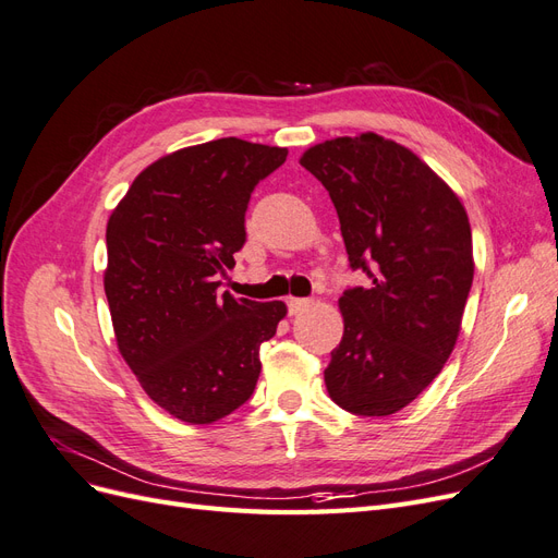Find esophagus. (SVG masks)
Returning <instances> with one entry per match:
<instances>
[{
  "label": "esophagus",
  "mask_w": 558,
  "mask_h": 558,
  "mask_svg": "<svg viewBox=\"0 0 558 558\" xmlns=\"http://www.w3.org/2000/svg\"><path fill=\"white\" fill-rule=\"evenodd\" d=\"M286 305H289V314L293 316V314L305 312L310 307V300L307 298H289L286 300Z\"/></svg>",
  "instance_id": "obj_1"
}]
</instances>
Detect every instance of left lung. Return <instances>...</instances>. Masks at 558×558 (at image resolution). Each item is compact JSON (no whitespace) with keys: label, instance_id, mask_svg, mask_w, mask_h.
Here are the masks:
<instances>
[{"label":"left lung","instance_id":"obj_1","mask_svg":"<svg viewBox=\"0 0 558 558\" xmlns=\"http://www.w3.org/2000/svg\"><path fill=\"white\" fill-rule=\"evenodd\" d=\"M300 165L324 183L349 265L369 279L340 298L328 393L351 414H396L440 375L459 337L475 275L468 214L424 160L375 132L316 144Z\"/></svg>","mask_w":558,"mask_h":558}]
</instances>
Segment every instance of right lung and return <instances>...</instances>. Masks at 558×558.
<instances>
[{"mask_svg": "<svg viewBox=\"0 0 558 558\" xmlns=\"http://www.w3.org/2000/svg\"><path fill=\"white\" fill-rule=\"evenodd\" d=\"M289 150L238 137L181 148L132 181L107 223L105 293L118 351L148 398L214 424L251 398L286 305L218 295L246 242L256 185Z\"/></svg>", "mask_w": 558, "mask_h": 558, "instance_id": "1", "label": "right lung"}]
</instances>
